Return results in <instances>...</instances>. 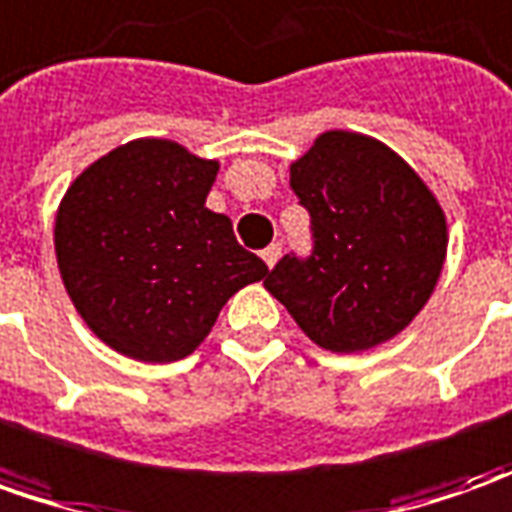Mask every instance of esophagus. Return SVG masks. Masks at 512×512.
I'll use <instances>...</instances> for the list:
<instances>
[{
    "label": "esophagus",
    "instance_id": "1",
    "mask_svg": "<svg viewBox=\"0 0 512 512\" xmlns=\"http://www.w3.org/2000/svg\"><path fill=\"white\" fill-rule=\"evenodd\" d=\"M280 255H283V243H271V246H266V249L260 252L263 263H266L269 269L274 266V263H277V260H280Z\"/></svg>",
    "mask_w": 512,
    "mask_h": 512
}]
</instances>
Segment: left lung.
Instances as JSON below:
<instances>
[{
    "label": "left lung",
    "mask_w": 512,
    "mask_h": 512,
    "mask_svg": "<svg viewBox=\"0 0 512 512\" xmlns=\"http://www.w3.org/2000/svg\"><path fill=\"white\" fill-rule=\"evenodd\" d=\"M314 249L285 255L263 285L330 353L398 336L429 302L446 260V215L384 142L325 131L291 165Z\"/></svg>",
    "instance_id": "obj_1"
}]
</instances>
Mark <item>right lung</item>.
Instances as JSON below:
<instances>
[{
    "label": "right lung",
    "instance_id": "obj_1",
    "mask_svg": "<svg viewBox=\"0 0 512 512\" xmlns=\"http://www.w3.org/2000/svg\"><path fill=\"white\" fill-rule=\"evenodd\" d=\"M218 162L134 139L69 184L55 215L61 280L97 339L137 361L190 356L227 300L269 266L204 207Z\"/></svg>",
    "mask_w": 512,
    "mask_h": 512
}]
</instances>
